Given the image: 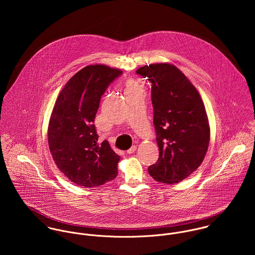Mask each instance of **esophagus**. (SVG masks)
Returning a JSON list of instances; mask_svg holds the SVG:
<instances>
[{"instance_id":"esophagus-1","label":"esophagus","mask_w":255,"mask_h":255,"mask_svg":"<svg viewBox=\"0 0 255 255\" xmlns=\"http://www.w3.org/2000/svg\"><path fill=\"white\" fill-rule=\"evenodd\" d=\"M135 150H136V146L132 145L128 150H127V153H128V154H132Z\"/></svg>"}]
</instances>
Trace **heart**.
<instances>
[{"label":"heart","instance_id":"1","mask_svg":"<svg viewBox=\"0 0 255 255\" xmlns=\"http://www.w3.org/2000/svg\"><path fill=\"white\" fill-rule=\"evenodd\" d=\"M140 89L138 83L136 81H134L133 79H128L125 83V92H126V95L128 94H130L136 90Z\"/></svg>","mask_w":255,"mask_h":255}]
</instances>
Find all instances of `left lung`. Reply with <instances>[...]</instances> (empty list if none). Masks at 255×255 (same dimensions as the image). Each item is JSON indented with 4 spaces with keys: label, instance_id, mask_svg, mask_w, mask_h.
<instances>
[{
    "label": "left lung",
    "instance_id": "left-lung-1",
    "mask_svg": "<svg viewBox=\"0 0 255 255\" xmlns=\"http://www.w3.org/2000/svg\"><path fill=\"white\" fill-rule=\"evenodd\" d=\"M136 73L152 84L159 158L149 166L148 173L162 183L182 182L201 165L209 145L210 127L203 101L193 84L174 65L151 64Z\"/></svg>",
    "mask_w": 255,
    "mask_h": 255
}]
</instances>
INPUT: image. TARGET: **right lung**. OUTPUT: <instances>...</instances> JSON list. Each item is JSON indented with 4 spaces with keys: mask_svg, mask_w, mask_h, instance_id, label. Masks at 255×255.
<instances>
[{
    "mask_svg": "<svg viewBox=\"0 0 255 255\" xmlns=\"http://www.w3.org/2000/svg\"><path fill=\"white\" fill-rule=\"evenodd\" d=\"M122 71L91 65L75 73L60 92L48 127V143L60 171L72 182L95 187L114 180L121 159L94 126L101 96Z\"/></svg>",
    "mask_w": 255,
    "mask_h": 255,
    "instance_id": "add662e5",
    "label": "right lung"
}]
</instances>
